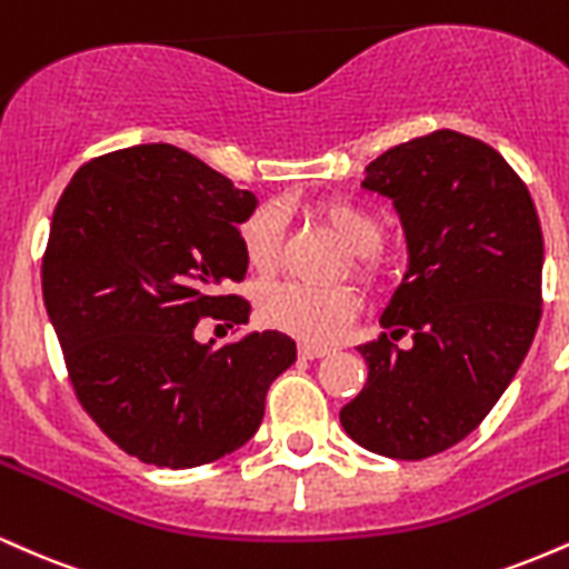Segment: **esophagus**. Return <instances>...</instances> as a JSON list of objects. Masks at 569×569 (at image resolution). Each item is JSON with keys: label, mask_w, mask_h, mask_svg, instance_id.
<instances>
[{"label": "esophagus", "mask_w": 569, "mask_h": 569, "mask_svg": "<svg viewBox=\"0 0 569 569\" xmlns=\"http://www.w3.org/2000/svg\"><path fill=\"white\" fill-rule=\"evenodd\" d=\"M299 356L307 358V361H316V358L329 356V348H318V345H299Z\"/></svg>", "instance_id": "esophagus-1"}]
</instances>
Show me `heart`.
<instances>
[{
    "label": "heart",
    "mask_w": 569,
    "mask_h": 569,
    "mask_svg": "<svg viewBox=\"0 0 569 569\" xmlns=\"http://www.w3.org/2000/svg\"><path fill=\"white\" fill-rule=\"evenodd\" d=\"M318 217L352 253V272L367 283H377L382 278V267L375 251L385 240L382 221L367 208L345 200L321 202ZM280 243H283V219H280L278 208L270 202L253 208L240 224V246H243L248 267L262 276L276 270L280 262ZM356 310V293L345 286L316 289V286L305 283H278L264 289L259 299V312L267 323L280 331H289L305 342L318 345L335 342L348 329Z\"/></svg>",
    "instance_id": "obj_1"
}]
</instances>
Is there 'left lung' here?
Here are the masks:
<instances>
[{"instance_id": "left-lung-1", "label": "left lung", "mask_w": 569, "mask_h": 569, "mask_svg": "<svg viewBox=\"0 0 569 569\" xmlns=\"http://www.w3.org/2000/svg\"><path fill=\"white\" fill-rule=\"evenodd\" d=\"M363 189L393 200L409 267L358 348L363 390L339 411L369 452L422 460L466 439L498 403L540 323L543 232L530 189L498 149L433 130L369 162Z\"/></svg>"}]
</instances>
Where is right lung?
Listing matches in <instances>:
<instances>
[{
	"mask_svg": "<svg viewBox=\"0 0 569 569\" xmlns=\"http://www.w3.org/2000/svg\"><path fill=\"white\" fill-rule=\"evenodd\" d=\"M248 189L171 143L84 162L53 211L42 297L82 409L122 452L194 468L259 430L272 380L297 361L280 331L213 350L200 318L248 323L240 230Z\"/></svg>",
	"mask_w": 569,
	"mask_h": 569,
	"instance_id": "add662e5",
	"label": "right lung"
}]
</instances>
